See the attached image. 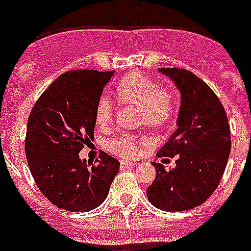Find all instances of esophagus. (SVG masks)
I'll return each instance as SVG.
<instances>
[{
  "label": "esophagus",
  "mask_w": 251,
  "mask_h": 251,
  "mask_svg": "<svg viewBox=\"0 0 251 251\" xmlns=\"http://www.w3.org/2000/svg\"><path fill=\"white\" fill-rule=\"evenodd\" d=\"M137 163L135 162H131V161H121L120 166L121 169H126V168H133V166H135Z\"/></svg>",
  "instance_id": "esophagus-1"
}]
</instances>
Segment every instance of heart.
<instances>
[{
	"mask_svg": "<svg viewBox=\"0 0 251 251\" xmlns=\"http://www.w3.org/2000/svg\"><path fill=\"white\" fill-rule=\"evenodd\" d=\"M117 101L137 106V120L150 127L168 124L176 109V92L166 85H157L151 77L142 73H131L117 82L114 89ZM96 122L107 126L114 116V103L110 98L101 97L96 103ZM148 142L144 137L122 134L109 142V149L120 157H135L140 146Z\"/></svg>",
	"mask_w": 251,
	"mask_h": 251,
	"instance_id": "1",
	"label": "heart"
}]
</instances>
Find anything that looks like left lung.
Masks as SVG:
<instances>
[{"label": "left lung", "instance_id": "1", "mask_svg": "<svg viewBox=\"0 0 251 251\" xmlns=\"http://www.w3.org/2000/svg\"><path fill=\"white\" fill-rule=\"evenodd\" d=\"M158 70L176 83L181 106L177 130L157 155L177 161L172 170L154 162L157 174L146 196L161 210L185 211L202 205L218 186L231 148L230 126L218 97L196 74L178 68Z\"/></svg>", "mask_w": 251, "mask_h": 251}]
</instances>
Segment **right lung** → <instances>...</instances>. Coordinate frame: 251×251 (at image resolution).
Returning <instances> with one entry per match:
<instances>
[{
  "instance_id": "obj_1",
  "label": "right lung",
  "mask_w": 251,
  "mask_h": 251,
  "mask_svg": "<svg viewBox=\"0 0 251 251\" xmlns=\"http://www.w3.org/2000/svg\"><path fill=\"white\" fill-rule=\"evenodd\" d=\"M114 72L72 70L42 93L27 120L25 153L41 193L68 211H90L105 201L120 162L102 153L93 165L79 151L94 138L96 103Z\"/></svg>"
}]
</instances>
